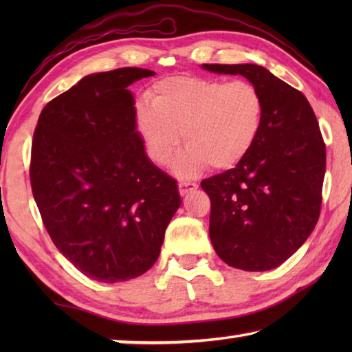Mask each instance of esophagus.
<instances>
[{"instance_id": "obj_1", "label": "esophagus", "mask_w": 352, "mask_h": 352, "mask_svg": "<svg viewBox=\"0 0 352 352\" xmlns=\"http://www.w3.org/2000/svg\"><path fill=\"white\" fill-rule=\"evenodd\" d=\"M194 189H197V183L186 182V180L178 182V192H180L182 195L188 194V192H190V190H194Z\"/></svg>"}]
</instances>
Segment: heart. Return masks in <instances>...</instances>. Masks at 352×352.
<instances>
[{
	"label": "heart",
	"mask_w": 352,
	"mask_h": 352,
	"mask_svg": "<svg viewBox=\"0 0 352 352\" xmlns=\"http://www.w3.org/2000/svg\"><path fill=\"white\" fill-rule=\"evenodd\" d=\"M148 102L136 107L135 115L147 158L168 164L183 136L188 147L174 162L180 177H192L208 164L234 168L253 151L264 126V98L248 80L169 77L153 85Z\"/></svg>",
	"instance_id": "obj_1"
}]
</instances>
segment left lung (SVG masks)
Wrapping results in <instances>:
<instances>
[{"instance_id": "8db88e82", "label": "left lung", "mask_w": 352, "mask_h": 352, "mask_svg": "<svg viewBox=\"0 0 352 352\" xmlns=\"http://www.w3.org/2000/svg\"><path fill=\"white\" fill-rule=\"evenodd\" d=\"M254 83L265 104L264 126L248 157L201 182L211 200L210 237L219 258L236 269L281 265L318 222L326 144L305 94L258 65L204 63Z\"/></svg>"}]
</instances>
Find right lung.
Segmentation results:
<instances>
[{
	"label": "right lung",
	"mask_w": 352,
	"mask_h": 352,
	"mask_svg": "<svg viewBox=\"0 0 352 352\" xmlns=\"http://www.w3.org/2000/svg\"><path fill=\"white\" fill-rule=\"evenodd\" d=\"M155 73L118 68L83 77L41 110L31 188L41 220L83 275L129 281L158 259L180 206L177 182L151 163L127 90Z\"/></svg>",
	"instance_id": "obj_1"
}]
</instances>
